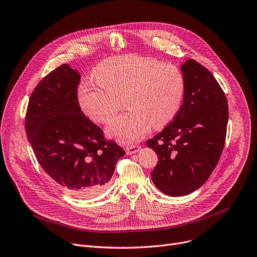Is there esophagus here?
Segmentation results:
<instances>
[{
  "mask_svg": "<svg viewBox=\"0 0 257 257\" xmlns=\"http://www.w3.org/2000/svg\"><path fill=\"white\" fill-rule=\"evenodd\" d=\"M141 149V146L139 145H131L128 148H126V154L127 155H133V154H136L137 152H139Z\"/></svg>",
  "mask_w": 257,
  "mask_h": 257,
  "instance_id": "obj_1",
  "label": "esophagus"
}]
</instances>
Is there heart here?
<instances>
[{"instance_id":"b5f03b06","label":"heart","mask_w":257,"mask_h":257,"mask_svg":"<svg viewBox=\"0 0 257 257\" xmlns=\"http://www.w3.org/2000/svg\"><path fill=\"white\" fill-rule=\"evenodd\" d=\"M77 90L82 112L98 123H109L123 99L128 111L108 126L109 135L123 144L142 138L153 125L163 127L180 111L186 82L173 63L137 54L103 60Z\"/></svg>"}]
</instances>
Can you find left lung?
Segmentation results:
<instances>
[{"label":"left lung","mask_w":257,"mask_h":257,"mask_svg":"<svg viewBox=\"0 0 257 257\" xmlns=\"http://www.w3.org/2000/svg\"><path fill=\"white\" fill-rule=\"evenodd\" d=\"M181 69L186 90L180 111L146 141L158 156L152 180L170 197L189 194L208 180L222 155L228 123L226 95L211 72L191 58Z\"/></svg>","instance_id":"obj_1"}]
</instances>
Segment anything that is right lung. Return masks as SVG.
Returning <instances> with one entry per match:
<instances>
[{
  "instance_id": "add662e5",
  "label": "right lung",
  "mask_w": 257,
  "mask_h": 257,
  "mask_svg": "<svg viewBox=\"0 0 257 257\" xmlns=\"http://www.w3.org/2000/svg\"><path fill=\"white\" fill-rule=\"evenodd\" d=\"M79 81L66 64L49 73L31 94L25 128L45 172L69 194L87 199L105 189L125 152L81 112Z\"/></svg>"
}]
</instances>
